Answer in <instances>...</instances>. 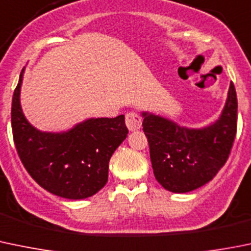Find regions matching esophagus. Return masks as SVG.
Listing matches in <instances>:
<instances>
[{"label":"esophagus","mask_w":251,"mask_h":251,"mask_svg":"<svg viewBox=\"0 0 251 251\" xmlns=\"http://www.w3.org/2000/svg\"><path fill=\"white\" fill-rule=\"evenodd\" d=\"M126 126L130 131H137L140 130L141 126H142V119L140 118V115L136 113H127L126 114Z\"/></svg>","instance_id":"34e87169"}]
</instances>
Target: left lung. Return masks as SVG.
<instances>
[{"instance_id": "8db88e82", "label": "left lung", "mask_w": 251, "mask_h": 251, "mask_svg": "<svg viewBox=\"0 0 251 251\" xmlns=\"http://www.w3.org/2000/svg\"><path fill=\"white\" fill-rule=\"evenodd\" d=\"M237 93L230 82L222 114L206 127H184L143 111L153 173L165 190L189 193L213 179L229 157L237 133Z\"/></svg>"}]
</instances>
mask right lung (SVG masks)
Masks as SVG:
<instances>
[{
    "label": "right lung",
    "mask_w": 251,
    "mask_h": 251,
    "mask_svg": "<svg viewBox=\"0 0 251 251\" xmlns=\"http://www.w3.org/2000/svg\"><path fill=\"white\" fill-rule=\"evenodd\" d=\"M24 69L14 89L11 121L17 152L30 176L49 193L70 200L93 196L108 181L109 160L128 130L125 116L88 119L64 132L34 127L21 106Z\"/></svg>",
    "instance_id": "obj_1"
}]
</instances>
